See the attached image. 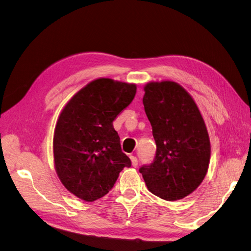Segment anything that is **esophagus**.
<instances>
[{
	"mask_svg": "<svg viewBox=\"0 0 251 251\" xmlns=\"http://www.w3.org/2000/svg\"><path fill=\"white\" fill-rule=\"evenodd\" d=\"M130 158H131V161H132V165L134 166V168H137V166H138V159H137V157L131 155Z\"/></svg>",
	"mask_w": 251,
	"mask_h": 251,
	"instance_id": "1",
	"label": "esophagus"
}]
</instances>
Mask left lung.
Wrapping results in <instances>:
<instances>
[{"mask_svg":"<svg viewBox=\"0 0 251 251\" xmlns=\"http://www.w3.org/2000/svg\"><path fill=\"white\" fill-rule=\"evenodd\" d=\"M144 111L153 128L156 154L139 169L149 191L166 201L192 194L208 170L210 144L194 100L177 82L144 87Z\"/></svg>","mask_w":251,"mask_h":251,"instance_id":"1","label":"left lung"}]
</instances>
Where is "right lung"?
I'll list each match as a JSON object with an SVG mask.
<instances>
[{"mask_svg":"<svg viewBox=\"0 0 251 251\" xmlns=\"http://www.w3.org/2000/svg\"><path fill=\"white\" fill-rule=\"evenodd\" d=\"M135 94L133 83L100 78L78 91L60 113L53 138L55 170L77 198L88 202L101 198L124 168L131 166L113 121Z\"/></svg>","mask_w":251,"mask_h":251,"instance_id":"obj_1","label":"right lung"}]
</instances>
